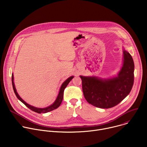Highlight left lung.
Segmentation results:
<instances>
[{"label": "left lung", "instance_id": "obj_1", "mask_svg": "<svg viewBox=\"0 0 147 147\" xmlns=\"http://www.w3.org/2000/svg\"><path fill=\"white\" fill-rule=\"evenodd\" d=\"M123 63L117 76L109 78L80 76L87 101L103 109L114 107L130 92L134 83V63L131 55L123 48Z\"/></svg>", "mask_w": 147, "mask_h": 147}]
</instances>
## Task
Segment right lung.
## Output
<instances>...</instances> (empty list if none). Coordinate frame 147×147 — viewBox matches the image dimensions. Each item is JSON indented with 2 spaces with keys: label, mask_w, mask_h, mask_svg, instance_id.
Instances as JSON below:
<instances>
[{
  "label": "right lung",
  "mask_w": 147,
  "mask_h": 147,
  "mask_svg": "<svg viewBox=\"0 0 147 147\" xmlns=\"http://www.w3.org/2000/svg\"><path fill=\"white\" fill-rule=\"evenodd\" d=\"M74 78V76H71L70 77H69L67 80H66L63 82L62 83V84L60 88L58 95L56 97V99H55V100L54 101V102L51 104V105L46 107V108H36L34 106L31 105L27 103V102H26L20 96V95H18V94L17 92L16 87H15V84H14V75L13 73H12V77H11V80H12V86H13V90L14 92L17 96V98L22 102V103H23L25 105L28 107L29 109H30L31 110H32V111L38 113H45L49 112H51L53 110H55L56 109H57L60 105V104L62 102L63 100V93H64V90L66 88V87H67V86L69 84V83L70 82V81Z\"/></svg>",
  "instance_id": "add662e5"
}]
</instances>
